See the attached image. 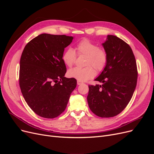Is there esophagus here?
<instances>
[{
    "instance_id": "obj_1",
    "label": "esophagus",
    "mask_w": 154,
    "mask_h": 154,
    "mask_svg": "<svg viewBox=\"0 0 154 154\" xmlns=\"http://www.w3.org/2000/svg\"><path fill=\"white\" fill-rule=\"evenodd\" d=\"M82 84H83V82H81V81H77V85H82Z\"/></svg>"
}]
</instances>
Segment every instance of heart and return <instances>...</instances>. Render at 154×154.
<instances>
[{"instance_id":"obj_1","label":"heart","mask_w":154,"mask_h":154,"mask_svg":"<svg viewBox=\"0 0 154 154\" xmlns=\"http://www.w3.org/2000/svg\"><path fill=\"white\" fill-rule=\"evenodd\" d=\"M76 49L79 54L86 55L85 67H74L68 71V76L78 81L85 82L95 76L96 71H101L107 62V53L106 51L97 46L88 38H83L78 42ZM63 63L71 67L76 60V53L72 48H69L64 51L62 55ZM93 66L92 67L91 66Z\"/></svg>"}]
</instances>
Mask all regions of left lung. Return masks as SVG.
Wrapping results in <instances>:
<instances>
[{"label":"left lung","mask_w":154,"mask_h":154,"mask_svg":"<svg viewBox=\"0 0 154 154\" xmlns=\"http://www.w3.org/2000/svg\"><path fill=\"white\" fill-rule=\"evenodd\" d=\"M102 45L107 53L105 68L95 80L102 85H88L91 110L101 118L117 116L131 100L137 80L136 61L129 45L114 35H107Z\"/></svg>","instance_id":"left-lung-1"}]
</instances>
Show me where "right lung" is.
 I'll return each mask as SVG.
<instances>
[{
	"mask_svg": "<svg viewBox=\"0 0 154 154\" xmlns=\"http://www.w3.org/2000/svg\"><path fill=\"white\" fill-rule=\"evenodd\" d=\"M74 37L41 34L25 46L20 61L19 85L27 104L41 117L54 118L66 109L76 80L64 76V49Z\"/></svg>",
	"mask_w": 154,
	"mask_h": 154,
	"instance_id": "add662e5",
	"label": "right lung"
}]
</instances>
